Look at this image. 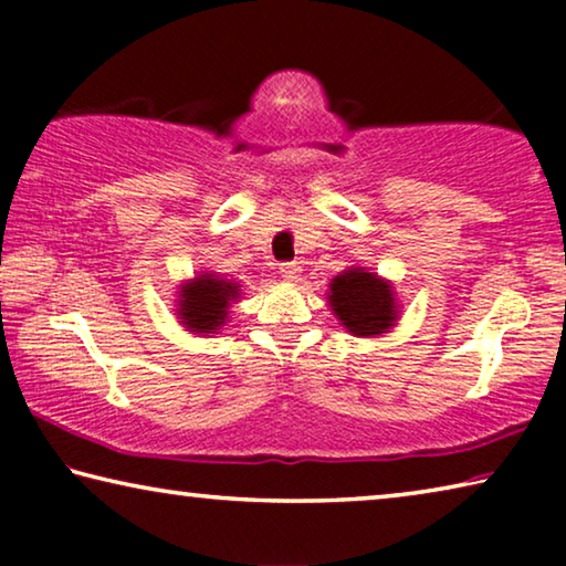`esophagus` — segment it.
<instances>
[{
	"label": "esophagus",
	"mask_w": 566,
	"mask_h": 566,
	"mask_svg": "<svg viewBox=\"0 0 566 566\" xmlns=\"http://www.w3.org/2000/svg\"><path fill=\"white\" fill-rule=\"evenodd\" d=\"M280 272H282V276H284V280H290V282H296V280H300V264H296V262H282L280 264Z\"/></svg>",
	"instance_id": "34e87169"
}]
</instances>
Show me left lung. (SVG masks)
Segmentation results:
<instances>
[{
	"label": "left lung",
	"instance_id": "8db88e82",
	"mask_svg": "<svg viewBox=\"0 0 566 566\" xmlns=\"http://www.w3.org/2000/svg\"><path fill=\"white\" fill-rule=\"evenodd\" d=\"M329 304L339 322L357 337H375L397 319L395 296L387 282L364 270H349L332 282Z\"/></svg>",
	"mask_w": 566,
	"mask_h": 566
}]
</instances>
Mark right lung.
<instances>
[{
  "instance_id": "1",
  "label": "right lung",
  "mask_w": 566,
  "mask_h": 566,
  "mask_svg": "<svg viewBox=\"0 0 566 566\" xmlns=\"http://www.w3.org/2000/svg\"><path fill=\"white\" fill-rule=\"evenodd\" d=\"M237 294L239 286L234 282L219 280L214 274L197 276L179 294V319L191 332L214 334L227 322V310Z\"/></svg>"
}]
</instances>
